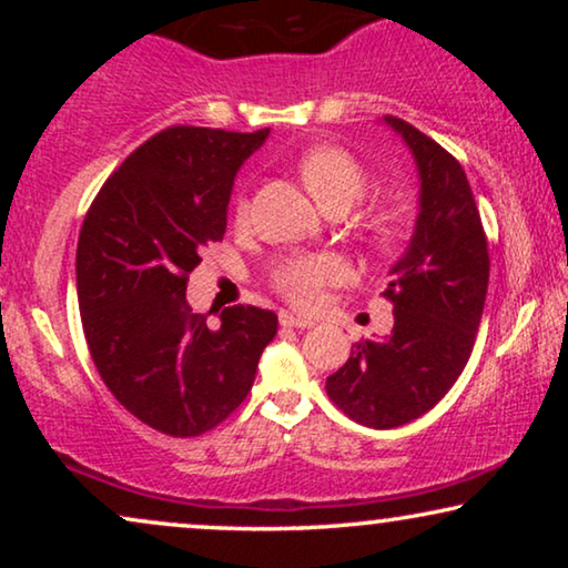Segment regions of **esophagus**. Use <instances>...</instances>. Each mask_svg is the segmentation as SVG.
I'll return each mask as SVG.
<instances>
[{
	"label": "esophagus",
	"instance_id": "obj_1",
	"mask_svg": "<svg viewBox=\"0 0 568 568\" xmlns=\"http://www.w3.org/2000/svg\"><path fill=\"white\" fill-rule=\"evenodd\" d=\"M278 323L284 325V328H313V321H307V317H300V315H292V313H278Z\"/></svg>",
	"mask_w": 568,
	"mask_h": 568
}]
</instances>
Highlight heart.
I'll return each mask as SVG.
<instances>
[{"mask_svg": "<svg viewBox=\"0 0 568 568\" xmlns=\"http://www.w3.org/2000/svg\"><path fill=\"white\" fill-rule=\"evenodd\" d=\"M300 175L310 193L328 209L333 204H352L362 199L369 175L359 160L344 146H315L300 160ZM247 201L237 204V220L247 216ZM346 266L333 255H297L276 263L271 271L274 290L300 310H313L323 302L325 286L338 284Z\"/></svg>", "mask_w": 568, "mask_h": 568, "instance_id": "1", "label": "heart"}]
</instances>
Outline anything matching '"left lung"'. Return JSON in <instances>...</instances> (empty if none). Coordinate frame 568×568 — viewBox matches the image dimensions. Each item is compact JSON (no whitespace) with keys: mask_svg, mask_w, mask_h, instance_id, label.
I'll list each match as a JSON object with an SVG mask.
<instances>
[{"mask_svg":"<svg viewBox=\"0 0 568 568\" xmlns=\"http://www.w3.org/2000/svg\"><path fill=\"white\" fill-rule=\"evenodd\" d=\"M422 175V212L383 297L393 333L356 341L328 377V398L362 426L395 429L445 398L470 359L488 290V240L465 170L408 121L385 115Z\"/></svg>","mask_w":568,"mask_h":568,"instance_id":"1","label":"left lung"}]
</instances>
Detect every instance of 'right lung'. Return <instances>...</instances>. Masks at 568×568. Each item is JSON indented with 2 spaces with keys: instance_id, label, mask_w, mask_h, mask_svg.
<instances>
[{
  "instance_id": "1",
  "label": "right lung",
  "mask_w": 568,
  "mask_h": 568,
  "mask_svg": "<svg viewBox=\"0 0 568 568\" xmlns=\"http://www.w3.org/2000/svg\"><path fill=\"white\" fill-rule=\"evenodd\" d=\"M268 129L168 126L103 183L77 243V300L98 375L113 398L168 437H199L251 393L276 336L271 310H222L220 328L185 302L201 251L227 230L243 162Z\"/></svg>"
}]
</instances>
